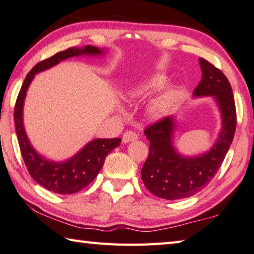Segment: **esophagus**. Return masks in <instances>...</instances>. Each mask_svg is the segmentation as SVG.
<instances>
[{"label":"esophagus","mask_w":254,"mask_h":254,"mask_svg":"<svg viewBox=\"0 0 254 254\" xmlns=\"http://www.w3.org/2000/svg\"><path fill=\"white\" fill-rule=\"evenodd\" d=\"M137 139V135H136V132L131 131V130H128V131H125L124 135H123V143H129L132 142V140H136Z\"/></svg>","instance_id":"1"}]
</instances>
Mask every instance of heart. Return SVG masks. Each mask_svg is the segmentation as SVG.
Returning a JSON list of instances; mask_svg holds the SVG:
<instances>
[{"label":"heart","instance_id":"obj_1","mask_svg":"<svg viewBox=\"0 0 254 254\" xmlns=\"http://www.w3.org/2000/svg\"><path fill=\"white\" fill-rule=\"evenodd\" d=\"M167 83V77L157 75L151 78H147L145 80L139 81V83L131 85L128 87L125 92V99L128 101H132L139 97H143L149 94V93L155 91ZM175 93L173 89H167L161 94L155 96L152 99L149 104L146 105V114L149 115L151 118L158 119L165 116L168 110H169L171 104H173Z\"/></svg>","mask_w":254,"mask_h":254}]
</instances>
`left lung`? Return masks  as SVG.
Returning <instances> with one entry per match:
<instances>
[{
  "instance_id": "8db88e82",
  "label": "left lung",
  "mask_w": 254,
  "mask_h": 254,
  "mask_svg": "<svg viewBox=\"0 0 254 254\" xmlns=\"http://www.w3.org/2000/svg\"><path fill=\"white\" fill-rule=\"evenodd\" d=\"M198 64L202 79L193 96H212L221 116L219 135L211 149L195 157L179 153L174 145L176 122L173 116L144 130L150 140V152L140 176L152 194L166 200L190 197L208 185L224 161L235 134L236 109L231 84L210 62L200 58Z\"/></svg>"
}]
</instances>
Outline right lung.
Instances as JSON below:
<instances>
[{
  "instance_id": "1",
  "label": "right lung",
  "mask_w": 254,
  "mask_h": 254,
  "mask_svg": "<svg viewBox=\"0 0 254 254\" xmlns=\"http://www.w3.org/2000/svg\"><path fill=\"white\" fill-rule=\"evenodd\" d=\"M104 49L92 45L84 48H69L43 60L26 76L14 107V127L21 155L30 176L44 189L58 194H73L86 187L103 167L105 157L120 145V138H96L88 142L83 149L70 159L57 162L43 157L30 144L23 127V103L36 73L54 67L60 61L72 57L102 56Z\"/></svg>"
}]
</instances>
